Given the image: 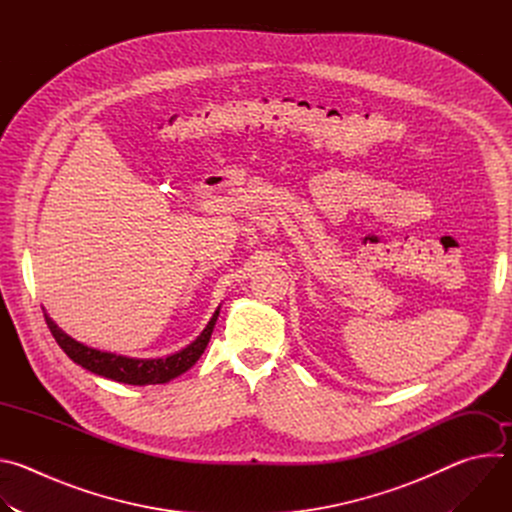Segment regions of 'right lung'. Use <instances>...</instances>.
<instances>
[{
	"mask_svg": "<svg viewBox=\"0 0 512 512\" xmlns=\"http://www.w3.org/2000/svg\"><path fill=\"white\" fill-rule=\"evenodd\" d=\"M218 310L214 312V316L210 318V322L206 324L202 334L192 344H188L180 352L170 354L166 358H129V356H121V354H113V352H103V350L85 346V344L77 342L75 338H70L66 332H62L52 322V318H48V314H44V318H46V324H48L54 340L58 342V346L66 352V356L72 362L81 364L83 369H87L95 375H101L105 379L117 381V383H125V385H160V383H168V381L176 379L178 375L186 373L192 364L200 358V354L204 352V348L210 340V334L214 330Z\"/></svg>",
	"mask_w": 512,
	"mask_h": 512,
	"instance_id": "obj_1",
	"label": "right lung"
}]
</instances>
